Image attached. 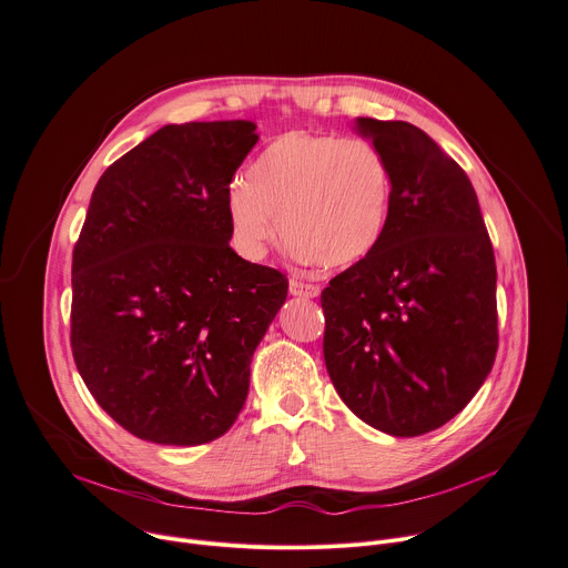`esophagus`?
Returning <instances> with one entry per match:
<instances>
[{
	"mask_svg": "<svg viewBox=\"0 0 568 568\" xmlns=\"http://www.w3.org/2000/svg\"><path fill=\"white\" fill-rule=\"evenodd\" d=\"M290 294H292V296H303V298H317V296H320V287L292 278V281H290Z\"/></svg>",
	"mask_w": 568,
	"mask_h": 568,
	"instance_id": "esophagus-1",
	"label": "esophagus"
}]
</instances>
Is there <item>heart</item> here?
<instances>
[{
	"label": "heart",
	"instance_id": "1",
	"mask_svg": "<svg viewBox=\"0 0 568 568\" xmlns=\"http://www.w3.org/2000/svg\"><path fill=\"white\" fill-rule=\"evenodd\" d=\"M394 196L383 149L367 138L290 131L278 135L229 194L237 248L261 257L281 231L307 263L346 267L381 244Z\"/></svg>",
	"mask_w": 568,
	"mask_h": 568
}]
</instances>
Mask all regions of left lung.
Segmentation results:
<instances>
[{"mask_svg":"<svg viewBox=\"0 0 568 568\" xmlns=\"http://www.w3.org/2000/svg\"><path fill=\"white\" fill-rule=\"evenodd\" d=\"M394 174L387 231L322 292L328 376L355 417L392 437L464 409L498 348L496 261L464 170L409 122L357 118Z\"/></svg>","mask_w":568,"mask_h":568,"instance_id":"obj_1","label":"left lung"}]
</instances>
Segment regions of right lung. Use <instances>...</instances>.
<instances>
[{"label": "right lung", "mask_w": 568, "mask_h": 568, "mask_svg": "<svg viewBox=\"0 0 568 568\" xmlns=\"http://www.w3.org/2000/svg\"><path fill=\"white\" fill-rule=\"evenodd\" d=\"M248 120L168 124L101 174L72 255V353L109 415L165 446L222 437L287 278L233 248Z\"/></svg>", "instance_id": "1"}]
</instances>
